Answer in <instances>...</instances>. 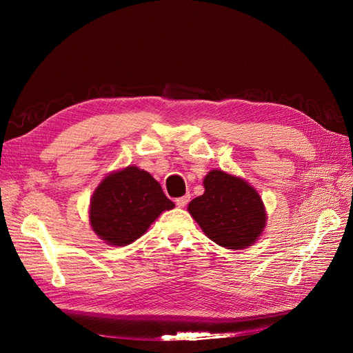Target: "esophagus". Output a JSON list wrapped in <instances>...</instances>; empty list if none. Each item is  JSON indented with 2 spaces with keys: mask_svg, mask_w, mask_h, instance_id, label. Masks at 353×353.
<instances>
[{
  "mask_svg": "<svg viewBox=\"0 0 353 353\" xmlns=\"http://www.w3.org/2000/svg\"><path fill=\"white\" fill-rule=\"evenodd\" d=\"M188 201H190V196H183V197L175 199V203H176L178 208H184Z\"/></svg>",
  "mask_w": 353,
  "mask_h": 353,
  "instance_id": "obj_1",
  "label": "esophagus"
}]
</instances>
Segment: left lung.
<instances>
[{"label": "left lung", "mask_w": 353, "mask_h": 353, "mask_svg": "<svg viewBox=\"0 0 353 353\" xmlns=\"http://www.w3.org/2000/svg\"><path fill=\"white\" fill-rule=\"evenodd\" d=\"M205 193L188 212L206 236L225 249L243 250L258 241L266 225L263 201L240 176L213 169L203 179Z\"/></svg>", "instance_id": "left-lung-1"}]
</instances>
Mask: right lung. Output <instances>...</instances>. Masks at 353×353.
I'll return each instance as SVG.
<instances>
[{"label":"right lung","instance_id":"1","mask_svg":"<svg viewBox=\"0 0 353 353\" xmlns=\"http://www.w3.org/2000/svg\"><path fill=\"white\" fill-rule=\"evenodd\" d=\"M157 181L137 166L109 174L90 201L92 231L110 245H126L140 239L160 213L174 209Z\"/></svg>","mask_w":353,"mask_h":353}]
</instances>
